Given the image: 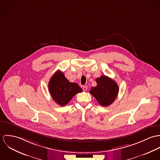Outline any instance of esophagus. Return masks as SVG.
I'll return each mask as SVG.
<instances>
[{
    "mask_svg": "<svg viewBox=\"0 0 160 160\" xmlns=\"http://www.w3.org/2000/svg\"><path fill=\"white\" fill-rule=\"evenodd\" d=\"M87 89H88V87H87V86H83V91H86L87 90Z\"/></svg>",
    "mask_w": 160,
    "mask_h": 160,
    "instance_id": "1",
    "label": "esophagus"
}]
</instances>
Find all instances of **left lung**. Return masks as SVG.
<instances>
[{
  "instance_id": "1",
  "label": "left lung",
  "mask_w": 160,
  "mask_h": 160,
  "mask_svg": "<svg viewBox=\"0 0 160 160\" xmlns=\"http://www.w3.org/2000/svg\"><path fill=\"white\" fill-rule=\"evenodd\" d=\"M97 86L92 87L90 93L96 98L102 106H110L117 98L119 87L117 83L106 75H102L96 79Z\"/></svg>"
}]
</instances>
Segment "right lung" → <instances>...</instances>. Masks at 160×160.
I'll list each match as a JSON object with an SVG mask.
<instances>
[{"label":"right lung","mask_w":160,"mask_h":160,"mask_svg":"<svg viewBox=\"0 0 160 160\" xmlns=\"http://www.w3.org/2000/svg\"><path fill=\"white\" fill-rule=\"evenodd\" d=\"M48 89L53 99L61 106H66L75 94L82 92V89L78 84L70 82L60 71L52 77Z\"/></svg>","instance_id":"1"}]
</instances>
